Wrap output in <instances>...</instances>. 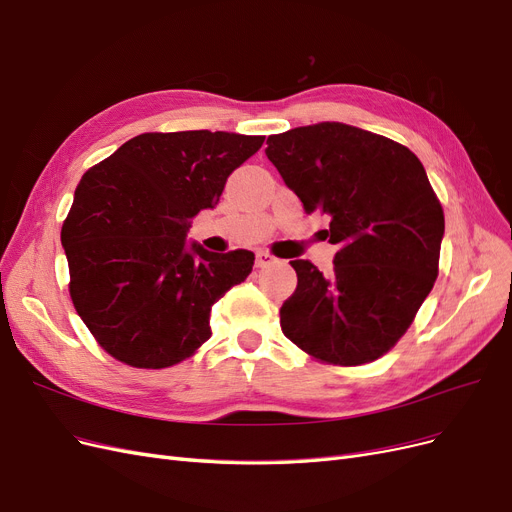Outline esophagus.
Returning <instances> with one entry per match:
<instances>
[{
  "label": "esophagus",
  "instance_id": "obj_1",
  "mask_svg": "<svg viewBox=\"0 0 512 512\" xmlns=\"http://www.w3.org/2000/svg\"><path fill=\"white\" fill-rule=\"evenodd\" d=\"M272 261H274V257L268 251H257L255 253V266L257 268H266V266H270Z\"/></svg>",
  "mask_w": 512,
  "mask_h": 512
}]
</instances>
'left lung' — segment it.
I'll return each mask as SVG.
<instances>
[{
	"mask_svg": "<svg viewBox=\"0 0 512 512\" xmlns=\"http://www.w3.org/2000/svg\"><path fill=\"white\" fill-rule=\"evenodd\" d=\"M268 160L304 211L325 213L339 251L325 276L295 259L297 289L280 308L295 346L333 365H365L405 335L439 276L443 208L418 156L342 122L268 137Z\"/></svg>",
	"mask_w": 512,
	"mask_h": 512,
	"instance_id": "1",
	"label": "left lung"
}]
</instances>
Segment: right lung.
Wrapping results in <instances>:
<instances>
[{
    "instance_id": "obj_1",
    "label": "right lung",
    "mask_w": 512,
    "mask_h": 512,
    "mask_svg": "<svg viewBox=\"0 0 512 512\" xmlns=\"http://www.w3.org/2000/svg\"><path fill=\"white\" fill-rule=\"evenodd\" d=\"M263 139L145 132L82 177L61 230L69 293L113 358L164 369L211 337L213 304L251 274L255 255L211 253L185 236Z\"/></svg>"
}]
</instances>
